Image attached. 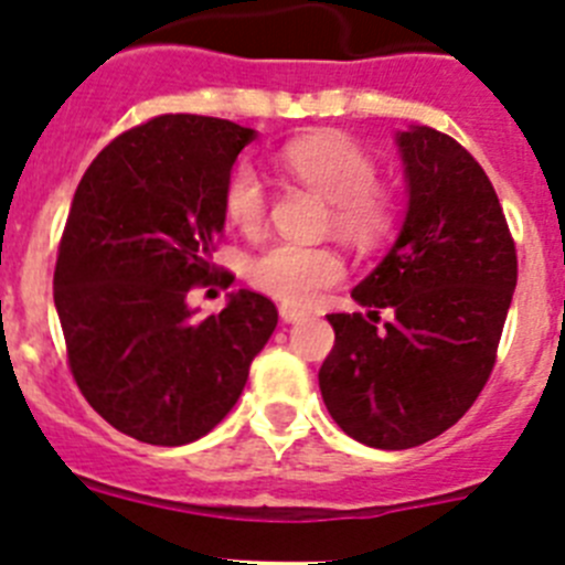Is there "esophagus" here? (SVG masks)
Here are the masks:
<instances>
[{
    "label": "esophagus",
    "mask_w": 565,
    "mask_h": 565,
    "mask_svg": "<svg viewBox=\"0 0 565 565\" xmlns=\"http://www.w3.org/2000/svg\"><path fill=\"white\" fill-rule=\"evenodd\" d=\"M279 317H282V322H297V319H302L306 313L294 306H279Z\"/></svg>",
    "instance_id": "esophagus-1"
}]
</instances>
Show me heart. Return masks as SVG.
<instances>
[{
  "label": "heart",
  "instance_id": "heart-1",
  "mask_svg": "<svg viewBox=\"0 0 565 565\" xmlns=\"http://www.w3.org/2000/svg\"><path fill=\"white\" fill-rule=\"evenodd\" d=\"M279 169L328 201L331 228L359 248L376 246L393 228L396 203L391 189L376 181V161L351 135L311 132L279 149ZM226 221L243 234L266 223L268 194L257 169L239 163L223 186ZM342 259L328 246L279 239L248 263V279L286 306H308L322 288L342 279Z\"/></svg>",
  "mask_w": 565,
  "mask_h": 565
}]
</instances>
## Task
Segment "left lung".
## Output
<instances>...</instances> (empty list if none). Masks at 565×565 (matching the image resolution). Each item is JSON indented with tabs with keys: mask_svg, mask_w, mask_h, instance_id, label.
Instances as JSON below:
<instances>
[{
	"mask_svg": "<svg viewBox=\"0 0 565 565\" xmlns=\"http://www.w3.org/2000/svg\"><path fill=\"white\" fill-rule=\"evenodd\" d=\"M411 209L396 246L353 288L364 313H328L319 391L333 422L376 450L450 430L495 367L518 252L481 163L450 135H398ZM394 317L382 327L377 313Z\"/></svg>",
	"mask_w": 565,
	"mask_h": 565,
	"instance_id": "obj_1",
	"label": "left lung"
}]
</instances>
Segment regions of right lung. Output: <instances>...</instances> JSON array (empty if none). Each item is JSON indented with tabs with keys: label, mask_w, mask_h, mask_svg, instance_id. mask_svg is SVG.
<instances>
[{
	"label": "right lung",
	"mask_w": 565,
	"mask_h": 565,
	"mask_svg": "<svg viewBox=\"0 0 565 565\" xmlns=\"http://www.w3.org/2000/svg\"><path fill=\"white\" fill-rule=\"evenodd\" d=\"M254 129L158 115L98 152L58 239L53 299L67 367L89 407L143 444L181 447L226 418L277 328L257 291L194 319L189 291L232 286L212 263L223 186Z\"/></svg>",
	"instance_id": "obj_1"
}]
</instances>
